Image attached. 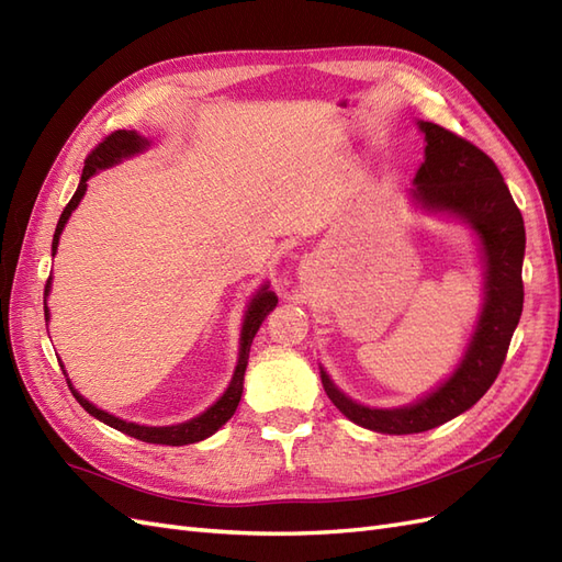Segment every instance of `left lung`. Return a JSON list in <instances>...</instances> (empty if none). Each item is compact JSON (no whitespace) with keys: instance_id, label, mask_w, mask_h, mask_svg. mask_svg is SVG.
I'll list each match as a JSON object with an SVG mask.
<instances>
[{"instance_id":"obj_1","label":"left lung","mask_w":562,"mask_h":562,"mask_svg":"<svg viewBox=\"0 0 562 562\" xmlns=\"http://www.w3.org/2000/svg\"><path fill=\"white\" fill-rule=\"evenodd\" d=\"M419 128L427 147L413 194L427 209L464 217L483 241L487 281L479 328L454 375L407 407L378 411L353 403L321 370L323 389L339 413L359 427L396 436L440 427L481 401L499 375L522 314L525 225L497 164L481 147L443 126L419 122Z\"/></svg>"}]
</instances>
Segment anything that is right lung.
I'll return each mask as SVG.
<instances>
[{
	"instance_id": "right-lung-1",
	"label": "right lung",
	"mask_w": 562,
	"mask_h": 562,
	"mask_svg": "<svg viewBox=\"0 0 562 562\" xmlns=\"http://www.w3.org/2000/svg\"><path fill=\"white\" fill-rule=\"evenodd\" d=\"M147 147V140L143 138V135H138L135 131H114L110 133L108 138L100 140L91 151L87 161H83V171H81V180H79V187L75 196L70 199V203L63 209V215L58 220V227H56V234H54V246H50V250H54L56 255V248H58V239H60V232L67 223V217H70V213L77 209V203L81 201L83 192H87V180L100 171V168H108L116 161H122L131 155H135V151H143ZM50 288V279L46 281V288H44V295L48 293ZM277 295L267 291V285L262 288V291L252 297L250 307L246 312V318H244V330H241V353H239V366H236L234 370V378H232V384L229 389L223 394V398H220L215 405H211L206 413L184 422V424H176V427H140V424H133V422H124L119 419L105 411H100V407H95L93 403H89L83 396H79L77 391L70 386L72 396L79 401V405L87 411L89 415H93L95 419L105 422L108 427H114L116 431L122 434H128L133 438L143 440V443H157V446H190V443H196V440H203L209 438L211 434H215L223 424L234 415L236 405H239L241 401V391H244V372H246V366H248V351H250V342L255 333H258L260 323L265 321V316L277 307ZM46 316H48V310H44Z\"/></svg>"
}]
</instances>
